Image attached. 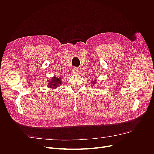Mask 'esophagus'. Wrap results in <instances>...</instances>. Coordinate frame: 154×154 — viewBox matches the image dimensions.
<instances>
[{
	"label": "esophagus",
	"instance_id": "obj_1",
	"mask_svg": "<svg viewBox=\"0 0 154 154\" xmlns=\"http://www.w3.org/2000/svg\"><path fill=\"white\" fill-rule=\"evenodd\" d=\"M72 72H73V74H78V72H79V70H78V69H77V68H73V69H72Z\"/></svg>",
	"mask_w": 154,
	"mask_h": 154
}]
</instances>
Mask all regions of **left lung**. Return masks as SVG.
<instances>
[{
    "label": "left lung",
    "mask_w": 154,
    "mask_h": 154,
    "mask_svg": "<svg viewBox=\"0 0 154 154\" xmlns=\"http://www.w3.org/2000/svg\"><path fill=\"white\" fill-rule=\"evenodd\" d=\"M96 79H95V80H92L91 81V84H92V86H94V85H96Z\"/></svg>",
    "instance_id": "left-lung-1"
}]
</instances>
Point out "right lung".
Listing matches in <instances>:
<instances>
[{
	"label": "right lung",
	"mask_w": 154,
	"mask_h": 154,
	"mask_svg": "<svg viewBox=\"0 0 154 154\" xmlns=\"http://www.w3.org/2000/svg\"><path fill=\"white\" fill-rule=\"evenodd\" d=\"M62 78L61 77H52V79H49L48 80V84L49 86L48 87L49 88H52L55 89L57 88V86H58L59 85H60L62 83Z\"/></svg>",
	"instance_id": "add662e5"
}]
</instances>
